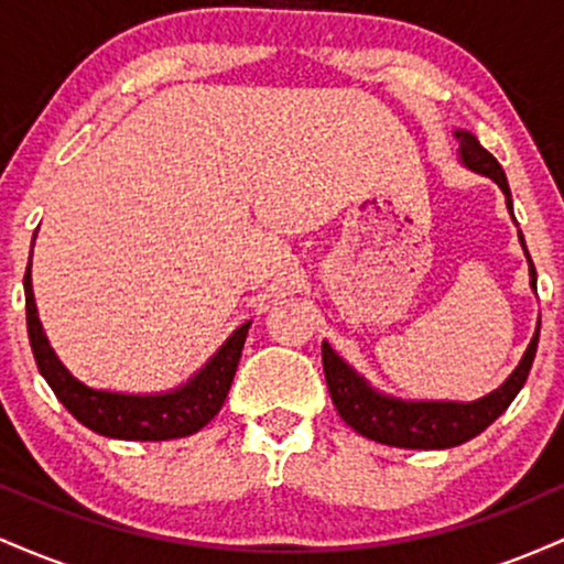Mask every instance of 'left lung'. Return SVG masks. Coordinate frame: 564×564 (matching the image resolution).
<instances>
[{
	"label": "left lung",
	"instance_id": "obj_1",
	"mask_svg": "<svg viewBox=\"0 0 564 564\" xmlns=\"http://www.w3.org/2000/svg\"><path fill=\"white\" fill-rule=\"evenodd\" d=\"M458 145H462V159L469 170L488 174L494 183L501 187L507 196V206L511 212V193L507 174H503L501 164L490 156L480 145V140L469 132H456ZM514 217V215H511ZM522 241V236H520ZM525 246V241H522ZM528 254V249H525ZM530 262V254H528ZM530 283L535 289V268L530 262ZM539 328H535L533 341H530L525 358L520 360L517 371L490 392L488 398L477 400V403H403V400L384 398V394L373 392L358 373L349 368L339 355L323 341V373H326L328 392L339 411V416L352 426L355 432L377 443L394 445V448H453L480 435L485 426H490L507 411L514 394L525 384L530 366H533L535 347H539Z\"/></svg>",
	"mask_w": 564,
	"mask_h": 564
}]
</instances>
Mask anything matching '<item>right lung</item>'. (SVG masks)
I'll return each mask as SVG.
<instances>
[{
    "instance_id": "add662e5",
    "label": "right lung",
    "mask_w": 564,
    "mask_h": 564,
    "mask_svg": "<svg viewBox=\"0 0 564 564\" xmlns=\"http://www.w3.org/2000/svg\"><path fill=\"white\" fill-rule=\"evenodd\" d=\"M25 289V326H29L31 352L39 366V373L53 387L55 398L68 408L76 422L106 437L119 440H174L198 432L209 424L215 413L223 408L228 390L236 377L238 360L246 341L249 323L236 328L228 341L219 347L215 358L200 368L198 377H193L183 390L166 394H119V392H97L84 387L63 368L55 358L47 336L39 323L34 291H31V264L23 275Z\"/></svg>"
}]
</instances>
